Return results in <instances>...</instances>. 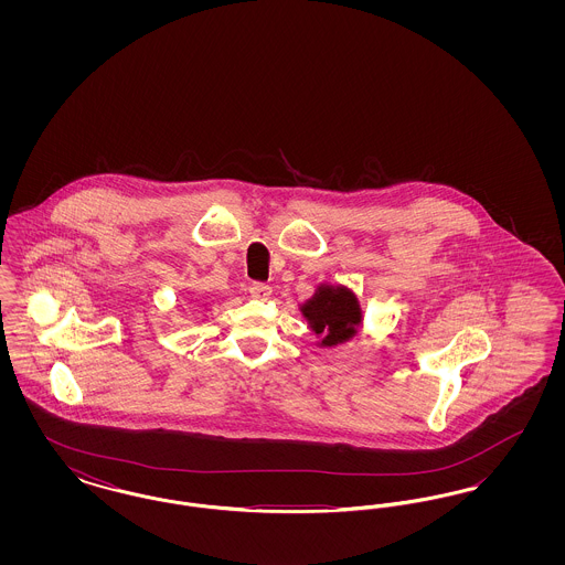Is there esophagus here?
<instances>
[{
	"mask_svg": "<svg viewBox=\"0 0 565 565\" xmlns=\"http://www.w3.org/2000/svg\"><path fill=\"white\" fill-rule=\"evenodd\" d=\"M273 288L267 284H252L249 286V295L254 296L256 300H267L269 298Z\"/></svg>",
	"mask_w": 565,
	"mask_h": 565,
	"instance_id": "34e87169",
	"label": "esophagus"
}]
</instances>
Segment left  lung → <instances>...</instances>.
<instances>
[{
	"instance_id": "obj_1",
	"label": "left lung",
	"mask_w": 565,
	"mask_h": 565,
	"mask_svg": "<svg viewBox=\"0 0 565 565\" xmlns=\"http://www.w3.org/2000/svg\"><path fill=\"white\" fill-rule=\"evenodd\" d=\"M309 330L320 339L318 348L332 350L358 337L364 313L355 292L341 284H318L316 292L298 307Z\"/></svg>"
}]
</instances>
